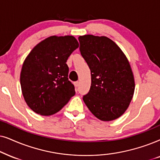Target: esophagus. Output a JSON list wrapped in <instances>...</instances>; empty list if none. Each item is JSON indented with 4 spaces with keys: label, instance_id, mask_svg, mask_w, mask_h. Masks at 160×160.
I'll use <instances>...</instances> for the list:
<instances>
[{
    "label": "esophagus",
    "instance_id": "esophagus-1",
    "mask_svg": "<svg viewBox=\"0 0 160 160\" xmlns=\"http://www.w3.org/2000/svg\"><path fill=\"white\" fill-rule=\"evenodd\" d=\"M74 86H75V88H78V87L79 86V85H80V82H79V81L74 82Z\"/></svg>",
    "mask_w": 160,
    "mask_h": 160
}]
</instances>
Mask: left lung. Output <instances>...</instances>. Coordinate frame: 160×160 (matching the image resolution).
<instances>
[{
  "label": "left lung",
  "instance_id": "8db88e82",
  "mask_svg": "<svg viewBox=\"0 0 160 160\" xmlns=\"http://www.w3.org/2000/svg\"><path fill=\"white\" fill-rule=\"evenodd\" d=\"M78 39L80 53L91 74L90 90L82 99L99 120H115L128 108L135 91V79L128 59L106 37L84 35Z\"/></svg>",
  "mask_w": 160,
  "mask_h": 160
}]
</instances>
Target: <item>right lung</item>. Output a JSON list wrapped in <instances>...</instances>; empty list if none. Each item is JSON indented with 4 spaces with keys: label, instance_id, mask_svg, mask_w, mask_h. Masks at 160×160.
Masks as SVG:
<instances>
[{
    "label": "right lung",
    "instance_id": "add662e5",
    "mask_svg": "<svg viewBox=\"0 0 160 160\" xmlns=\"http://www.w3.org/2000/svg\"><path fill=\"white\" fill-rule=\"evenodd\" d=\"M78 47L72 36H52L37 44L25 59L21 89L28 106L36 113H56L75 94L68 79L67 61Z\"/></svg>",
    "mask_w": 160,
    "mask_h": 160
}]
</instances>
